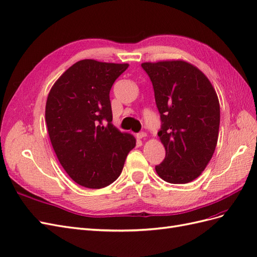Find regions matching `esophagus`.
<instances>
[{"mask_svg":"<svg viewBox=\"0 0 257 257\" xmlns=\"http://www.w3.org/2000/svg\"><path fill=\"white\" fill-rule=\"evenodd\" d=\"M136 137H137L138 139H143V138L147 137V134L145 133V132H141V133H138V134L136 135Z\"/></svg>","mask_w":257,"mask_h":257,"instance_id":"obj_1","label":"esophagus"}]
</instances>
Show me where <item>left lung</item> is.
Returning <instances> with one entry per match:
<instances>
[{"label": "left lung", "instance_id": "obj_1", "mask_svg": "<svg viewBox=\"0 0 257 257\" xmlns=\"http://www.w3.org/2000/svg\"><path fill=\"white\" fill-rule=\"evenodd\" d=\"M161 114L158 133L166 155L157 174L180 184L195 180L211 160L220 127V103L206 75L182 60L145 62Z\"/></svg>", "mask_w": 257, "mask_h": 257}]
</instances>
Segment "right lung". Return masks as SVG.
<instances>
[{"label":"right lung","mask_w":257,"mask_h":257,"mask_svg":"<svg viewBox=\"0 0 257 257\" xmlns=\"http://www.w3.org/2000/svg\"><path fill=\"white\" fill-rule=\"evenodd\" d=\"M127 63L76 62L54 82L46 102L50 142L62 167L79 185L100 189L122 172L133 135L112 121L109 92Z\"/></svg>","instance_id":"add662e5"}]
</instances>
